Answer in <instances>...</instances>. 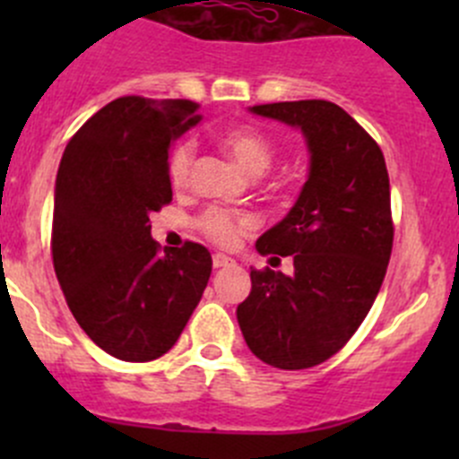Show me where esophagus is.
Instances as JSON below:
<instances>
[{
    "label": "esophagus",
    "mask_w": 459,
    "mask_h": 459,
    "mask_svg": "<svg viewBox=\"0 0 459 459\" xmlns=\"http://www.w3.org/2000/svg\"><path fill=\"white\" fill-rule=\"evenodd\" d=\"M212 266H215V268L235 266V259L229 257V255H221V253H215V255H212Z\"/></svg>",
    "instance_id": "obj_1"
}]
</instances>
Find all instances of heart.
Listing matches in <instances>:
<instances>
[{
    "mask_svg": "<svg viewBox=\"0 0 459 459\" xmlns=\"http://www.w3.org/2000/svg\"><path fill=\"white\" fill-rule=\"evenodd\" d=\"M220 146L224 148L226 155L239 166L251 178H262L273 164V143L262 135V133L253 131V128H230V131L221 133ZM193 160H195V146L193 142H179L178 146L170 151L169 155V178L175 188H186L191 182ZM255 226V217L247 215V212H229L220 211V208H211L202 215L200 229L206 238H211L217 244L238 242V238L247 230Z\"/></svg>",
    "mask_w": 459,
    "mask_h": 459,
    "instance_id": "obj_1",
    "label": "heart"
}]
</instances>
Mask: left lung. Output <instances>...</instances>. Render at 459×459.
Listing matches in <instances>:
<instances>
[{
    "mask_svg": "<svg viewBox=\"0 0 459 459\" xmlns=\"http://www.w3.org/2000/svg\"><path fill=\"white\" fill-rule=\"evenodd\" d=\"M248 113L298 128L308 151L293 208L255 244L262 255H293V273L251 271V293L238 307L253 355L299 371L335 355L377 298L393 248L386 161L333 101H277Z\"/></svg>",
    "mask_w": 459,
    "mask_h": 459,
    "instance_id": "obj_1",
    "label": "left lung"
}]
</instances>
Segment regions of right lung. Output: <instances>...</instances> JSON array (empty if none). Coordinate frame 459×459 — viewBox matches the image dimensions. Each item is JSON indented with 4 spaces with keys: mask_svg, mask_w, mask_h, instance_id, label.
<instances>
[{
    "mask_svg": "<svg viewBox=\"0 0 459 459\" xmlns=\"http://www.w3.org/2000/svg\"><path fill=\"white\" fill-rule=\"evenodd\" d=\"M200 122L193 101L119 97L73 135L59 161L55 273L86 335L124 362L173 349L211 277L202 244L161 251L148 224L173 200L170 146Z\"/></svg>",
    "mask_w": 459,
    "mask_h": 459,
    "instance_id": "obj_1",
    "label": "right lung"
}]
</instances>
